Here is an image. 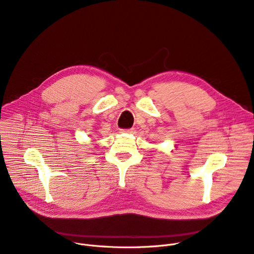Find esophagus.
I'll list each match as a JSON object with an SVG mask.
<instances>
[{"label": "esophagus", "mask_w": 254, "mask_h": 254, "mask_svg": "<svg viewBox=\"0 0 254 254\" xmlns=\"http://www.w3.org/2000/svg\"><path fill=\"white\" fill-rule=\"evenodd\" d=\"M123 132H128V133H131L133 132V129L132 128H129V129H125V130H122Z\"/></svg>", "instance_id": "obj_1"}]
</instances>
